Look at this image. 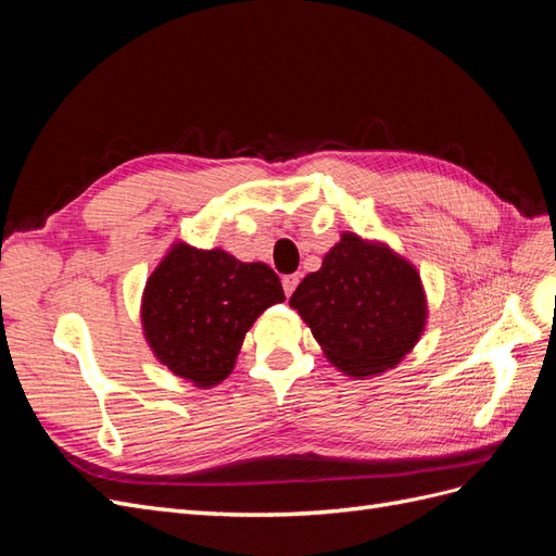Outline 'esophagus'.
<instances>
[{
  "label": "esophagus",
  "instance_id": "esophagus-1",
  "mask_svg": "<svg viewBox=\"0 0 556 556\" xmlns=\"http://www.w3.org/2000/svg\"><path fill=\"white\" fill-rule=\"evenodd\" d=\"M299 280H301V276H299V274H290V276H285V278H282V290H285V294L292 296V292L296 290Z\"/></svg>",
  "mask_w": 556,
  "mask_h": 556
}]
</instances>
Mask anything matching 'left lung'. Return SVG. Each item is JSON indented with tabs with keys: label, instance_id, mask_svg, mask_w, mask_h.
Wrapping results in <instances>:
<instances>
[{
	"label": "left lung",
	"instance_id": "obj_1",
	"mask_svg": "<svg viewBox=\"0 0 556 556\" xmlns=\"http://www.w3.org/2000/svg\"><path fill=\"white\" fill-rule=\"evenodd\" d=\"M325 357L352 378L394 368L427 325L417 268L392 248L345 231L290 296Z\"/></svg>",
	"mask_w": 556,
	"mask_h": 556
}]
</instances>
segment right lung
Returning <instances> with one entry per match:
<instances>
[{
  "label": "right lung",
  "mask_w": 556,
  "mask_h": 556,
  "mask_svg": "<svg viewBox=\"0 0 556 556\" xmlns=\"http://www.w3.org/2000/svg\"><path fill=\"white\" fill-rule=\"evenodd\" d=\"M280 301L271 266L174 243L146 282L143 336L174 376L206 390L231 374L252 323Z\"/></svg>",
  "instance_id": "right-lung-1"
}]
</instances>
